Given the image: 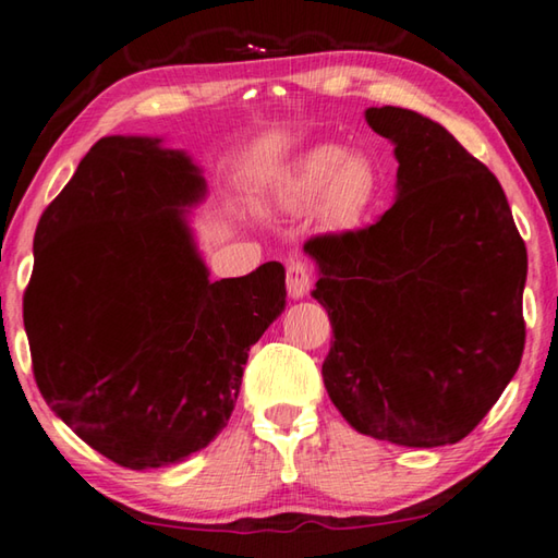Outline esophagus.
Returning <instances> with one entry per match:
<instances>
[{"mask_svg":"<svg viewBox=\"0 0 558 558\" xmlns=\"http://www.w3.org/2000/svg\"><path fill=\"white\" fill-rule=\"evenodd\" d=\"M314 287L312 279V269H308L306 262L291 259L287 267V291L291 299H304L308 296V291Z\"/></svg>","mask_w":558,"mask_h":558,"instance_id":"34e87169","label":"esophagus"}]
</instances>
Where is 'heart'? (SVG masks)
<instances>
[{"label":"heart","instance_id":"1","mask_svg":"<svg viewBox=\"0 0 558 558\" xmlns=\"http://www.w3.org/2000/svg\"><path fill=\"white\" fill-rule=\"evenodd\" d=\"M378 190L380 172L368 155L324 143L306 150L284 172L279 199L289 207H299L324 197L326 213L336 222H355L376 203Z\"/></svg>","mask_w":558,"mask_h":558}]
</instances>
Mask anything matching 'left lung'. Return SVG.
I'll return each instance as SVG.
<instances>
[{
    "label": "left lung",
    "instance_id": "left-lung-1",
    "mask_svg": "<svg viewBox=\"0 0 558 558\" xmlns=\"http://www.w3.org/2000/svg\"><path fill=\"white\" fill-rule=\"evenodd\" d=\"M396 145V203L376 225L304 244L331 318L324 386L353 430L405 447L468 437L524 353L526 246L499 180L440 123L368 108Z\"/></svg>",
    "mask_w": 558,
    "mask_h": 558
}]
</instances>
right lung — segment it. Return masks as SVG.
Segmentation results:
<instances>
[{"mask_svg":"<svg viewBox=\"0 0 558 558\" xmlns=\"http://www.w3.org/2000/svg\"><path fill=\"white\" fill-rule=\"evenodd\" d=\"M205 195L187 153L108 135L36 227L24 294L36 386L121 468H168L213 442L250 349L287 306L279 262L209 281L187 222Z\"/></svg>","mask_w":558,"mask_h":558,"instance_id":"obj_1","label":"right lung"}]
</instances>
